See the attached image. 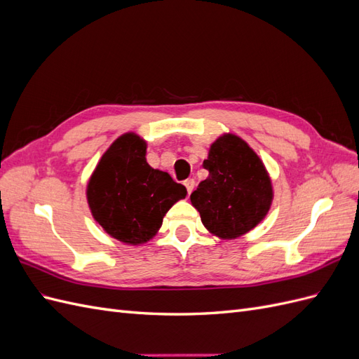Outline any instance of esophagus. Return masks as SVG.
Wrapping results in <instances>:
<instances>
[{"instance_id":"obj_1","label":"esophagus","mask_w":359,"mask_h":359,"mask_svg":"<svg viewBox=\"0 0 359 359\" xmlns=\"http://www.w3.org/2000/svg\"><path fill=\"white\" fill-rule=\"evenodd\" d=\"M184 186L187 187V193L190 194L194 190V187H196V181H194L193 178H189V180L184 181Z\"/></svg>"}]
</instances>
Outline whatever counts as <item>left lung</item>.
<instances>
[{
    "instance_id": "obj_1",
    "label": "left lung",
    "mask_w": 359,
    "mask_h": 359,
    "mask_svg": "<svg viewBox=\"0 0 359 359\" xmlns=\"http://www.w3.org/2000/svg\"><path fill=\"white\" fill-rule=\"evenodd\" d=\"M203 168L210 175L190 194V201L212 235L235 240L265 219L273 186L262 160L245 140L231 133L220 136Z\"/></svg>"
}]
</instances>
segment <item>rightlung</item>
<instances>
[{
	"instance_id": "add662e5",
	"label": "right lung",
	"mask_w": 359,
	"mask_h": 359,
	"mask_svg": "<svg viewBox=\"0 0 359 359\" xmlns=\"http://www.w3.org/2000/svg\"><path fill=\"white\" fill-rule=\"evenodd\" d=\"M147 142L135 133L119 136L102 156L86 187L94 220L124 244H144L153 238L186 187L168 172L151 168Z\"/></svg>"
}]
</instances>
